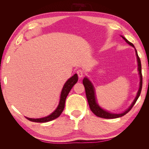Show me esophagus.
<instances>
[{"instance_id":"1","label":"esophagus","mask_w":149,"mask_h":149,"mask_svg":"<svg viewBox=\"0 0 149 149\" xmlns=\"http://www.w3.org/2000/svg\"><path fill=\"white\" fill-rule=\"evenodd\" d=\"M76 73H77L78 76L79 78H82L83 76L84 73H83V70H78L77 71H76Z\"/></svg>"}]
</instances>
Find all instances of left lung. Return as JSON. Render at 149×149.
I'll return each mask as SVG.
<instances>
[{
  "label": "left lung",
  "mask_w": 149,
  "mask_h": 149,
  "mask_svg": "<svg viewBox=\"0 0 149 149\" xmlns=\"http://www.w3.org/2000/svg\"><path fill=\"white\" fill-rule=\"evenodd\" d=\"M121 37L125 40L126 43H127L129 45H130V46L133 47L135 48L134 45L132 43L129 42L127 39L123 37V36L121 35ZM135 51H136V54L137 56V63H138V71H139V73L140 75L139 89V91L137 93V96H136V98H135L134 101L132 102V104L130 105V106L128 108L127 110L123 112V113H120V114L111 113V112H109L108 111L102 109V108L100 106H99L98 104L97 103L96 97L95 96V89H94V88L93 86V84L88 79V78H86V77L84 78V79L83 80V83L84 84V86L85 88L86 95L89 106V107H90V109H91V111L96 116L100 117V118H105V119H115V118H120V117L123 116L127 114V112H129L130 111V109H132L134 105L135 104V103L136 102L137 100H138L139 97L140 96V94H141L142 87V67H141V60H140V58L138 56L136 48H135Z\"/></svg>",
  "instance_id": "1"
}]
</instances>
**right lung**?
<instances>
[{
  "mask_svg": "<svg viewBox=\"0 0 149 149\" xmlns=\"http://www.w3.org/2000/svg\"><path fill=\"white\" fill-rule=\"evenodd\" d=\"M78 80V74H74L71 78L68 79V80L65 83L61 93L60 100L59 104H58V106L56 107V109L50 115H49L47 117H45V118H39V119L29 118H26V117H25V118L28 120L32 122H35V123H47V122L53 120L58 118V117L61 115L64 109L65 101H66L68 94L70 90L72 88H73V86L77 83Z\"/></svg>",
  "mask_w": 149,
  "mask_h": 149,
  "instance_id": "obj_1",
  "label": "right lung"
}]
</instances>
